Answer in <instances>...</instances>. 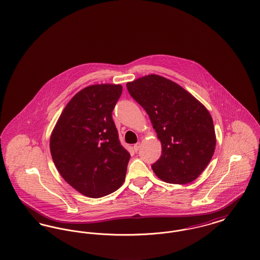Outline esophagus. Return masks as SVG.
Instances as JSON below:
<instances>
[{
    "label": "esophagus",
    "mask_w": 260,
    "mask_h": 260,
    "mask_svg": "<svg viewBox=\"0 0 260 260\" xmlns=\"http://www.w3.org/2000/svg\"><path fill=\"white\" fill-rule=\"evenodd\" d=\"M139 147H140V142H137L136 144L134 145V150H135L136 152H137V151H138V149H139Z\"/></svg>",
    "instance_id": "34e87169"
}]
</instances>
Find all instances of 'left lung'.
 <instances>
[{
  "instance_id": "obj_1",
  "label": "left lung",
  "mask_w": 260,
  "mask_h": 260,
  "mask_svg": "<svg viewBox=\"0 0 260 260\" xmlns=\"http://www.w3.org/2000/svg\"><path fill=\"white\" fill-rule=\"evenodd\" d=\"M126 87L148 114L161 141V158L152 165L153 172L168 183L195 180L215 150L210 112L183 87L159 75L141 77Z\"/></svg>"
}]
</instances>
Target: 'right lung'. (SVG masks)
<instances>
[{"label": "right lung", "instance_id": "1", "mask_svg": "<svg viewBox=\"0 0 260 260\" xmlns=\"http://www.w3.org/2000/svg\"><path fill=\"white\" fill-rule=\"evenodd\" d=\"M122 90L114 84L83 88L67 103L50 136L58 173L89 198L109 195L124 183L131 155L121 145L112 119Z\"/></svg>", "mask_w": 260, "mask_h": 260}]
</instances>
